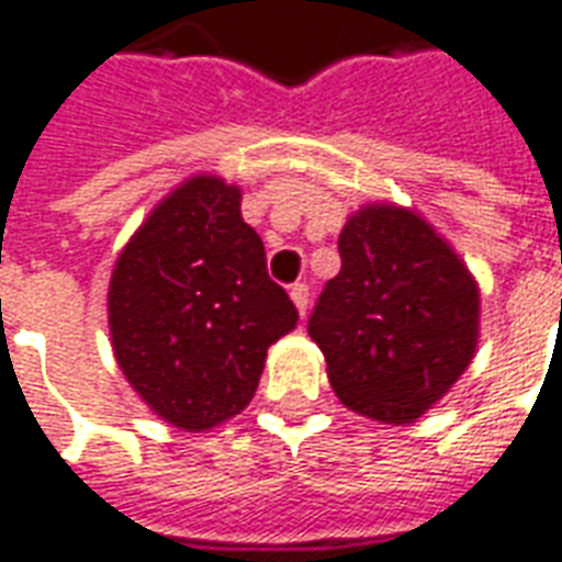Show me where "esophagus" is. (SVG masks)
I'll list each match as a JSON object with an SVG mask.
<instances>
[{"instance_id": "obj_1", "label": "esophagus", "mask_w": 562, "mask_h": 562, "mask_svg": "<svg viewBox=\"0 0 562 562\" xmlns=\"http://www.w3.org/2000/svg\"><path fill=\"white\" fill-rule=\"evenodd\" d=\"M290 300L296 303V308H300V315H305V312H308V300H312V293H308V284H303V281H296V284L290 288Z\"/></svg>"}]
</instances>
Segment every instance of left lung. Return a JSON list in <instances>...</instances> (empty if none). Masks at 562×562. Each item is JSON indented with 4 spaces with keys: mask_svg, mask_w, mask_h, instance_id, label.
<instances>
[{
    "mask_svg": "<svg viewBox=\"0 0 562 562\" xmlns=\"http://www.w3.org/2000/svg\"><path fill=\"white\" fill-rule=\"evenodd\" d=\"M339 257L308 315L333 392L376 422L419 419L474 358L477 284L425 220L389 204L348 220Z\"/></svg>",
    "mask_w": 562,
    "mask_h": 562,
    "instance_id": "1",
    "label": "left lung"
}]
</instances>
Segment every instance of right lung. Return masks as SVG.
<instances>
[{
    "instance_id": "obj_1",
    "label": "right lung",
    "mask_w": 562,
    "mask_h": 562,
    "mask_svg": "<svg viewBox=\"0 0 562 562\" xmlns=\"http://www.w3.org/2000/svg\"><path fill=\"white\" fill-rule=\"evenodd\" d=\"M300 321L241 220V192L192 177L127 241L110 281L115 361L146 404L186 431L241 413L266 351Z\"/></svg>"
}]
</instances>
